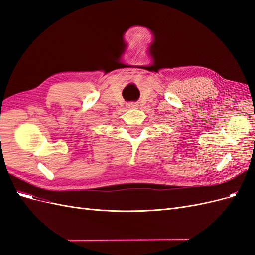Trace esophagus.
I'll return each instance as SVG.
<instances>
[{"instance_id":"34e87169","label":"esophagus","mask_w":255,"mask_h":255,"mask_svg":"<svg viewBox=\"0 0 255 255\" xmlns=\"http://www.w3.org/2000/svg\"><path fill=\"white\" fill-rule=\"evenodd\" d=\"M137 106H138V104L136 102H130L128 104V109H135V107H137Z\"/></svg>"}]
</instances>
